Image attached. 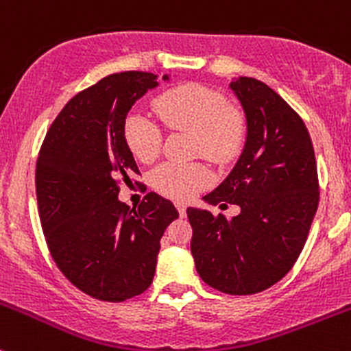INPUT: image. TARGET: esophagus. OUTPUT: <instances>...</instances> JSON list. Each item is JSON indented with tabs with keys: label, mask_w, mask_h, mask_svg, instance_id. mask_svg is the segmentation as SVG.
<instances>
[{
	"label": "esophagus",
	"mask_w": 351,
	"mask_h": 351,
	"mask_svg": "<svg viewBox=\"0 0 351 351\" xmlns=\"http://www.w3.org/2000/svg\"><path fill=\"white\" fill-rule=\"evenodd\" d=\"M176 209H178L180 216L185 217L186 216V206L183 202H176Z\"/></svg>",
	"instance_id": "obj_1"
}]
</instances>
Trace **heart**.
I'll use <instances>...</instances> for the list:
<instances>
[{"mask_svg": "<svg viewBox=\"0 0 351 351\" xmlns=\"http://www.w3.org/2000/svg\"><path fill=\"white\" fill-rule=\"evenodd\" d=\"M154 110L166 128L195 135V152L216 165H228L241 151L245 121L226 97L202 84H183L162 93ZM123 137L132 154L151 162L161 152L162 132L151 118L130 113L125 118ZM210 175L197 162H162L151 173V183L159 193L175 200H189L206 189Z\"/></svg>", "mask_w": 351, "mask_h": 351, "instance_id": "b5f03b06", "label": "heart"}]
</instances>
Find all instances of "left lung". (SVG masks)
Here are the masks:
<instances>
[{
    "label": "left lung",
    "instance_id": "1",
    "mask_svg": "<svg viewBox=\"0 0 351 351\" xmlns=\"http://www.w3.org/2000/svg\"><path fill=\"white\" fill-rule=\"evenodd\" d=\"M247 114V142L233 171L204 197L240 206L238 216L186 209L199 276L228 295H254L283 280L304 250L319 206L311 135L300 114L269 85L231 82Z\"/></svg>",
    "mask_w": 351,
    "mask_h": 351
}]
</instances>
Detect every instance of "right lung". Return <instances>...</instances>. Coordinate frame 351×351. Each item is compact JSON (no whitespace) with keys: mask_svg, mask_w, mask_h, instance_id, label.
Returning <instances> with one entry per match:
<instances>
[{"mask_svg":"<svg viewBox=\"0 0 351 351\" xmlns=\"http://www.w3.org/2000/svg\"><path fill=\"white\" fill-rule=\"evenodd\" d=\"M156 85L149 71L101 78L68 101L37 156V209L51 257L97 300L125 302L151 287L161 237L178 217L154 192L137 209L118 200L120 186L141 175L123 137L125 118Z\"/></svg>","mask_w":351,"mask_h":351,"instance_id":"right-lung-1","label":"right lung"}]
</instances>
